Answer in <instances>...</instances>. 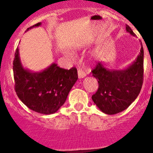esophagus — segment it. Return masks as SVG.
<instances>
[{
    "label": "esophagus",
    "instance_id": "esophagus-1",
    "mask_svg": "<svg viewBox=\"0 0 153 153\" xmlns=\"http://www.w3.org/2000/svg\"><path fill=\"white\" fill-rule=\"evenodd\" d=\"M78 76H79V79L84 78V77L86 76V73H85L82 70L79 68V69H78Z\"/></svg>",
    "mask_w": 153,
    "mask_h": 153
}]
</instances>
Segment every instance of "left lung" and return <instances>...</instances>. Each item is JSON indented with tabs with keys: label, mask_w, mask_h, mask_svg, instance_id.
Here are the masks:
<instances>
[{
	"label": "left lung",
	"mask_w": 153,
	"mask_h": 153,
	"mask_svg": "<svg viewBox=\"0 0 153 153\" xmlns=\"http://www.w3.org/2000/svg\"><path fill=\"white\" fill-rule=\"evenodd\" d=\"M126 31L135 36L128 25H126ZM91 72L98 82V91L92 95L93 102L105 114H118L134 102L141 90L144 79L143 47L136 61L126 69L109 70L99 62Z\"/></svg>",
	"instance_id": "obj_1"
}]
</instances>
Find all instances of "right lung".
<instances>
[{
    "mask_svg": "<svg viewBox=\"0 0 153 153\" xmlns=\"http://www.w3.org/2000/svg\"><path fill=\"white\" fill-rule=\"evenodd\" d=\"M40 25L37 23L27 30ZM13 75L18 98L30 109L42 114L57 112L78 79L75 67L66 70L55 63L36 73L25 69L20 62L18 47L13 60Z\"/></svg>",
    "mask_w": 153,
    "mask_h": 153,
    "instance_id": "add662e5",
    "label": "right lung"
}]
</instances>
